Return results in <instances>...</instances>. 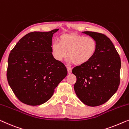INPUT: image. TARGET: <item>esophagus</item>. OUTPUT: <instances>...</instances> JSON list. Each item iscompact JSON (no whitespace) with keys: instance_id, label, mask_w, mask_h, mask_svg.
Segmentation results:
<instances>
[{"instance_id":"1","label":"esophagus","mask_w":129,"mask_h":129,"mask_svg":"<svg viewBox=\"0 0 129 129\" xmlns=\"http://www.w3.org/2000/svg\"><path fill=\"white\" fill-rule=\"evenodd\" d=\"M67 69H68V73H69V74H70L71 73H72V69L71 68L70 66H68V67H67Z\"/></svg>"}]
</instances>
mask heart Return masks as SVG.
Returning a JSON list of instances; mask_svg holds the SVG:
<instances>
[{
    "label": "heart",
    "mask_w": 129,
    "mask_h": 129,
    "mask_svg": "<svg viewBox=\"0 0 129 129\" xmlns=\"http://www.w3.org/2000/svg\"><path fill=\"white\" fill-rule=\"evenodd\" d=\"M97 43L95 39L77 34H63L59 38V42L53 43L52 52L58 61L67 56L74 64L81 65L88 62L95 55Z\"/></svg>",
    "instance_id": "b5f03b06"
}]
</instances>
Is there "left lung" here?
Here are the masks:
<instances>
[{
	"instance_id": "1",
	"label": "left lung",
	"mask_w": 129,
	"mask_h": 129,
	"mask_svg": "<svg viewBox=\"0 0 129 129\" xmlns=\"http://www.w3.org/2000/svg\"><path fill=\"white\" fill-rule=\"evenodd\" d=\"M95 40L97 50L88 62L74 67V89L78 98L89 106L105 104L116 92L120 84V57L111 40L103 34L84 31Z\"/></svg>"
}]
</instances>
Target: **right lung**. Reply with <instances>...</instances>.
I'll use <instances>...</instances> for the list:
<instances>
[{"label":"right lung","instance_id":"1","mask_svg":"<svg viewBox=\"0 0 129 129\" xmlns=\"http://www.w3.org/2000/svg\"><path fill=\"white\" fill-rule=\"evenodd\" d=\"M58 29L27 34L9 54L7 81L24 104L35 106L46 102L68 74L65 65L52 53V37Z\"/></svg>","mask_w":129,"mask_h":129}]
</instances>
